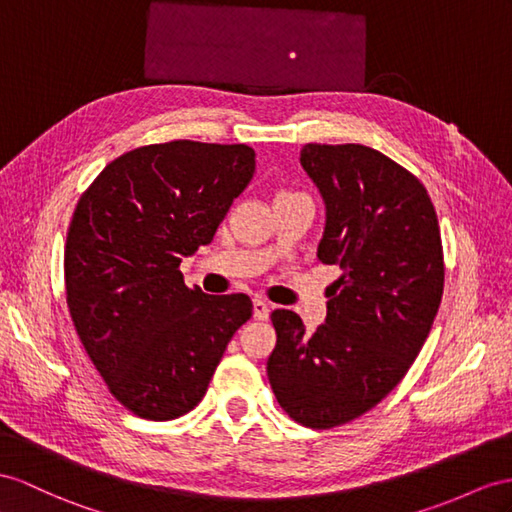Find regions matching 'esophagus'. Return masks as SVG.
<instances>
[{
	"label": "esophagus",
	"instance_id": "obj_1",
	"mask_svg": "<svg viewBox=\"0 0 512 512\" xmlns=\"http://www.w3.org/2000/svg\"><path fill=\"white\" fill-rule=\"evenodd\" d=\"M269 313H271V308L265 299H254V319L265 321V319H269Z\"/></svg>",
	"mask_w": 512,
	"mask_h": 512
}]
</instances>
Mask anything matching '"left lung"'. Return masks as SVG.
<instances>
[{"label":"left lung","mask_w":512,"mask_h":512,"mask_svg":"<svg viewBox=\"0 0 512 512\" xmlns=\"http://www.w3.org/2000/svg\"><path fill=\"white\" fill-rule=\"evenodd\" d=\"M299 162L326 204L317 258L341 276L315 332L293 310H273L267 376L286 415L326 430L406 376L441 304L443 247L426 186L378 149L308 143Z\"/></svg>","instance_id":"8db88e82"}]
</instances>
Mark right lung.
Returning <instances> with one entry per match:
<instances>
[{"label": "right lung", "instance_id": "right-lung-1", "mask_svg": "<svg viewBox=\"0 0 512 512\" xmlns=\"http://www.w3.org/2000/svg\"><path fill=\"white\" fill-rule=\"evenodd\" d=\"M254 169L243 143L145 145L112 160L80 197L65 245L69 315L134 415L169 421L193 410L252 317L245 293L189 289L180 263L213 241Z\"/></svg>", "mask_w": 512, "mask_h": 512}]
</instances>
